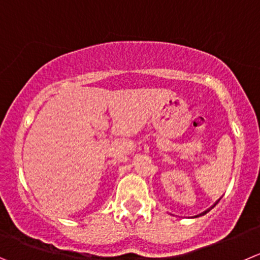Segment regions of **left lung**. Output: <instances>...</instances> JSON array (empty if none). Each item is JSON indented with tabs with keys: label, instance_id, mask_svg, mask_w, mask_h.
<instances>
[{
	"label": "left lung",
	"instance_id": "left-lung-1",
	"mask_svg": "<svg viewBox=\"0 0 260 260\" xmlns=\"http://www.w3.org/2000/svg\"><path fill=\"white\" fill-rule=\"evenodd\" d=\"M218 202H219V199H218V200H217V202H216V203H214V204H213V206H212V207H211V208H208V209H207V211L202 212V213H200V214H198V216H195V217H200V216H204V214H207V213H208V212H209V211H211V209H212V208H214V207H216V204H217V203H218Z\"/></svg>",
	"mask_w": 260,
	"mask_h": 260
}]
</instances>
